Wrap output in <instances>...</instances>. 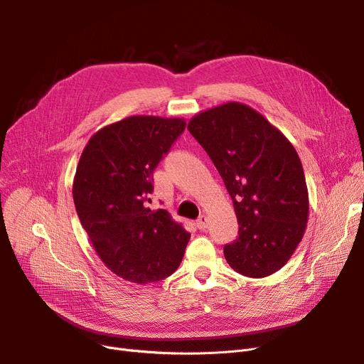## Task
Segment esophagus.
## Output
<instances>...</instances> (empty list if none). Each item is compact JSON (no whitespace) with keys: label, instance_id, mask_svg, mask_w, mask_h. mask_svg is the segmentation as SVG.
I'll return each instance as SVG.
<instances>
[{"label":"esophagus","instance_id":"1","mask_svg":"<svg viewBox=\"0 0 364 364\" xmlns=\"http://www.w3.org/2000/svg\"><path fill=\"white\" fill-rule=\"evenodd\" d=\"M208 223H209L208 217H206V215H202V217H199V218L196 220V227L199 228V230H206V228H208Z\"/></svg>","mask_w":364,"mask_h":364}]
</instances>
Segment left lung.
Wrapping results in <instances>:
<instances>
[{"label":"left lung","instance_id":"left-lung-1","mask_svg":"<svg viewBox=\"0 0 364 364\" xmlns=\"http://www.w3.org/2000/svg\"><path fill=\"white\" fill-rule=\"evenodd\" d=\"M187 129L206 150L233 199L239 237L224 257L242 276L267 277L289 261L309 221V190L292 143L251 106L199 112Z\"/></svg>","mask_w":364,"mask_h":364}]
</instances>
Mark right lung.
I'll return each mask as SVG.
<instances>
[{
  "label": "right lung",
  "instance_id": "add662e5",
  "mask_svg": "<svg viewBox=\"0 0 364 364\" xmlns=\"http://www.w3.org/2000/svg\"><path fill=\"white\" fill-rule=\"evenodd\" d=\"M183 118L136 114L92 134L73 177L76 213L107 269L132 283L174 273L190 233L150 209L151 172L184 131Z\"/></svg>",
  "mask_w": 364,
  "mask_h": 364
}]
</instances>
